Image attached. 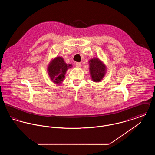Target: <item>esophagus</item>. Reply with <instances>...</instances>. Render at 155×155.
<instances>
[{
	"label": "esophagus",
	"mask_w": 155,
	"mask_h": 155,
	"mask_svg": "<svg viewBox=\"0 0 155 155\" xmlns=\"http://www.w3.org/2000/svg\"><path fill=\"white\" fill-rule=\"evenodd\" d=\"M75 65H76V66L78 67H80L81 66V63H78V62H77V63H75Z\"/></svg>",
	"instance_id": "obj_1"
}]
</instances>
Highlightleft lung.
<instances>
[{
	"label": "left lung",
	"mask_w": 155,
	"mask_h": 155,
	"mask_svg": "<svg viewBox=\"0 0 155 155\" xmlns=\"http://www.w3.org/2000/svg\"><path fill=\"white\" fill-rule=\"evenodd\" d=\"M89 63L90 73L92 80L94 82L101 81L106 73V67L97 58L90 60Z\"/></svg>",
	"instance_id": "8db88e82"
}]
</instances>
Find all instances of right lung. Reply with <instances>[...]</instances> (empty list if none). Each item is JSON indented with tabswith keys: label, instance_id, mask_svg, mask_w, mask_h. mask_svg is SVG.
I'll return each mask as SVG.
<instances>
[{
	"label": "right lung",
	"instance_id": "right-lung-1",
	"mask_svg": "<svg viewBox=\"0 0 155 155\" xmlns=\"http://www.w3.org/2000/svg\"><path fill=\"white\" fill-rule=\"evenodd\" d=\"M70 64H67L61 57L53 60L48 66V73L54 83L59 84L63 80L67 70L70 68Z\"/></svg>",
	"mask_w": 155,
	"mask_h": 155
}]
</instances>
